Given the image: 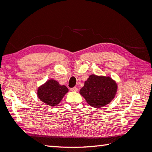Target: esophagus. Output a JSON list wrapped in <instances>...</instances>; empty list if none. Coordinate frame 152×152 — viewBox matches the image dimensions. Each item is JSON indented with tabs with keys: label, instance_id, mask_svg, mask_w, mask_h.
Masks as SVG:
<instances>
[{
	"label": "esophagus",
	"instance_id": "esophagus-1",
	"mask_svg": "<svg viewBox=\"0 0 152 152\" xmlns=\"http://www.w3.org/2000/svg\"><path fill=\"white\" fill-rule=\"evenodd\" d=\"M70 90H71V91H73V92H77V91H78V89L76 87H73V88H71Z\"/></svg>",
	"mask_w": 152,
	"mask_h": 152
}]
</instances>
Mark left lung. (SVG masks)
Segmentation results:
<instances>
[{
	"label": "left lung",
	"instance_id": "8db88e82",
	"mask_svg": "<svg viewBox=\"0 0 152 152\" xmlns=\"http://www.w3.org/2000/svg\"><path fill=\"white\" fill-rule=\"evenodd\" d=\"M117 89L116 83L110 77L91 75L80 90V94L91 107L101 108L111 102Z\"/></svg>",
	"mask_w": 152,
	"mask_h": 152
}]
</instances>
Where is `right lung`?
Returning <instances> with one entry per match:
<instances>
[{
  "label": "right lung",
  "mask_w": 152,
  "mask_h": 152,
  "mask_svg": "<svg viewBox=\"0 0 152 152\" xmlns=\"http://www.w3.org/2000/svg\"><path fill=\"white\" fill-rule=\"evenodd\" d=\"M68 91V89L66 86H60L54 80H49L39 87L37 94L42 102L54 107L59 103Z\"/></svg>",
  "instance_id": "right-lung-1"
}]
</instances>
